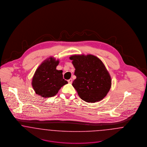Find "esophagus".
Here are the masks:
<instances>
[{"mask_svg":"<svg viewBox=\"0 0 147 147\" xmlns=\"http://www.w3.org/2000/svg\"><path fill=\"white\" fill-rule=\"evenodd\" d=\"M68 82L69 83H70V84H72V78H70L69 80H68Z\"/></svg>","mask_w":147,"mask_h":147,"instance_id":"34e87169","label":"esophagus"}]
</instances>
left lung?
Wrapping results in <instances>:
<instances>
[{"mask_svg": "<svg viewBox=\"0 0 147 147\" xmlns=\"http://www.w3.org/2000/svg\"><path fill=\"white\" fill-rule=\"evenodd\" d=\"M75 68L76 78L72 86L80 97L86 102L100 101L111 87V78L105 65L92 55H74L70 57Z\"/></svg>", "mask_w": 147, "mask_h": 147, "instance_id": "left-lung-1", "label": "left lung"}]
</instances>
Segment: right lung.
<instances>
[{"mask_svg":"<svg viewBox=\"0 0 147 147\" xmlns=\"http://www.w3.org/2000/svg\"><path fill=\"white\" fill-rule=\"evenodd\" d=\"M59 60L53 57L46 59L36 69L32 80V86L35 93L44 98L53 97L67 81L63 78L62 70H56Z\"/></svg>","mask_w":147,"mask_h":147,"instance_id":"add662e5","label":"right lung"}]
</instances>
